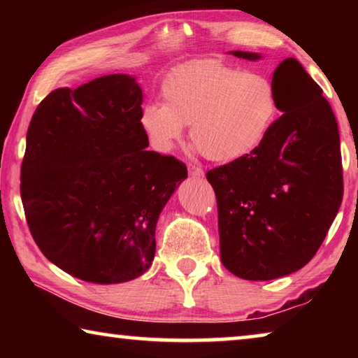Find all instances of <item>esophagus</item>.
Masks as SVG:
<instances>
[{
	"mask_svg": "<svg viewBox=\"0 0 358 358\" xmlns=\"http://www.w3.org/2000/svg\"><path fill=\"white\" fill-rule=\"evenodd\" d=\"M187 171H189V175H191V177H194V178H203V175H205L201 167H197V166H194V164L187 166Z\"/></svg>",
	"mask_w": 358,
	"mask_h": 358,
	"instance_id": "1",
	"label": "esophagus"
}]
</instances>
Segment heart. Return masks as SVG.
<instances>
[{
  "label": "heart",
  "mask_w": 358,
  "mask_h": 358,
  "mask_svg": "<svg viewBox=\"0 0 358 358\" xmlns=\"http://www.w3.org/2000/svg\"><path fill=\"white\" fill-rule=\"evenodd\" d=\"M164 104L150 102L141 124L157 150L173 148L185 126L205 159L229 164L250 156L268 134L278 110L273 82L217 59H192L169 72Z\"/></svg>",
  "instance_id": "obj_1"
}]
</instances>
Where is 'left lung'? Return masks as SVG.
<instances>
[{"label": "left lung", "instance_id": "8db88e82", "mask_svg": "<svg viewBox=\"0 0 358 358\" xmlns=\"http://www.w3.org/2000/svg\"><path fill=\"white\" fill-rule=\"evenodd\" d=\"M256 62L259 53L230 52ZM278 108L264 142L207 172L217 202L221 262L235 276L268 281L314 257L343 201L339 132L322 90L295 58L273 72Z\"/></svg>", "mask_w": 358, "mask_h": 358}]
</instances>
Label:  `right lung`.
Instances as JSON below:
<instances>
[{
    "label": "right lung",
    "instance_id": "add662e5",
    "mask_svg": "<svg viewBox=\"0 0 358 358\" xmlns=\"http://www.w3.org/2000/svg\"><path fill=\"white\" fill-rule=\"evenodd\" d=\"M142 88L126 74L58 88L29 123L20 196L36 245L78 280H134L155 259L156 222L186 166L148 151Z\"/></svg>",
    "mask_w": 358,
    "mask_h": 358
}]
</instances>
